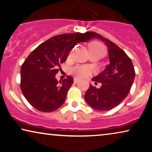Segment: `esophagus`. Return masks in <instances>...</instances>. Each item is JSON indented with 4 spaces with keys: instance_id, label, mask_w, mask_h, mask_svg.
I'll return each instance as SVG.
<instances>
[{
    "instance_id": "1",
    "label": "esophagus",
    "mask_w": 152,
    "mask_h": 152,
    "mask_svg": "<svg viewBox=\"0 0 152 152\" xmlns=\"http://www.w3.org/2000/svg\"><path fill=\"white\" fill-rule=\"evenodd\" d=\"M79 80H79L78 78H77V77H75V78H74V82H75V83L77 82Z\"/></svg>"
}]
</instances>
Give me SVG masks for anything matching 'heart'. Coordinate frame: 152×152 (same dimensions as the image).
Here are the masks:
<instances>
[{
    "label": "heart",
    "mask_w": 152,
    "mask_h": 152,
    "mask_svg": "<svg viewBox=\"0 0 152 152\" xmlns=\"http://www.w3.org/2000/svg\"><path fill=\"white\" fill-rule=\"evenodd\" d=\"M90 52H97V53H100L104 55L105 53V48L101 43L94 42L91 43L90 45ZM70 56H71V54H70L69 57ZM70 72L76 77L84 79L91 75V74L93 73V70L88 66L77 65L70 68Z\"/></svg>",
    "instance_id": "heart-1"
}]
</instances>
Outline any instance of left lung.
<instances>
[{"instance_id":"8db88e82","label":"left lung","mask_w":152,"mask_h":152,"mask_svg":"<svg viewBox=\"0 0 152 152\" xmlns=\"http://www.w3.org/2000/svg\"><path fill=\"white\" fill-rule=\"evenodd\" d=\"M91 39H100L108 48L110 64L105 70L93 78L95 84L102 83L99 88L90 84L85 93V100L89 106L99 111H109L119 105L127 96L135 78L132 60L124 51L95 32H87Z\"/></svg>"}]
</instances>
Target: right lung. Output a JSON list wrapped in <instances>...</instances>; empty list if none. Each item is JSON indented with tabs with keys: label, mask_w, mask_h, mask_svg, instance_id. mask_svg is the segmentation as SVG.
Segmentation results:
<instances>
[{
	"label": "right lung",
	"mask_w": 152,
	"mask_h": 152,
	"mask_svg": "<svg viewBox=\"0 0 152 152\" xmlns=\"http://www.w3.org/2000/svg\"><path fill=\"white\" fill-rule=\"evenodd\" d=\"M89 39L87 32L57 35L39 45L27 57L20 68V85L33 107L47 113L63 104L73 79L67 76L58 82L55 75L75 45Z\"/></svg>",
	"instance_id": "1"
}]
</instances>
